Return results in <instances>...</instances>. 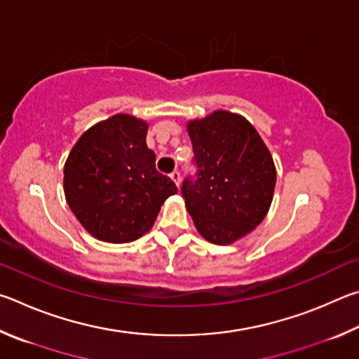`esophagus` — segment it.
<instances>
[{"mask_svg": "<svg viewBox=\"0 0 359 359\" xmlns=\"http://www.w3.org/2000/svg\"><path fill=\"white\" fill-rule=\"evenodd\" d=\"M170 178H172L175 181V184L180 187V184H181V173L178 172V170H173V172L170 173Z\"/></svg>", "mask_w": 359, "mask_h": 359, "instance_id": "1", "label": "esophagus"}]
</instances>
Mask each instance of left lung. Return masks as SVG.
<instances>
[{"mask_svg":"<svg viewBox=\"0 0 359 359\" xmlns=\"http://www.w3.org/2000/svg\"><path fill=\"white\" fill-rule=\"evenodd\" d=\"M197 178L183 181L198 233L219 246L250 233L273 202L276 167L259 132L238 113L216 110L187 123Z\"/></svg>","mask_w":359,"mask_h":359,"instance_id":"1","label":"left lung"}]
</instances>
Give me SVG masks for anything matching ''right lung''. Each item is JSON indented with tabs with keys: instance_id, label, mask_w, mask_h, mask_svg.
Returning a JSON list of instances; mask_svg holds the SVG:
<instances>
[{
	"instance_id": "obj_1",
	"label": "right lung",
	"mask_w": 359,
	"mask_h": 359,
	"mask_svg": "<svg viewBox=\"0 0 359 359\" xmlns=\"http://www.w3.org/2000/svg\"><path fill=\"white\" fill-rule=\"evenodd\" d=\"M147 132V121L118 113L88 129L67 156L66 202L100 241H135L153 227L163 202L178 192L156 170Z\"/></svg>"
}]
</instances>
